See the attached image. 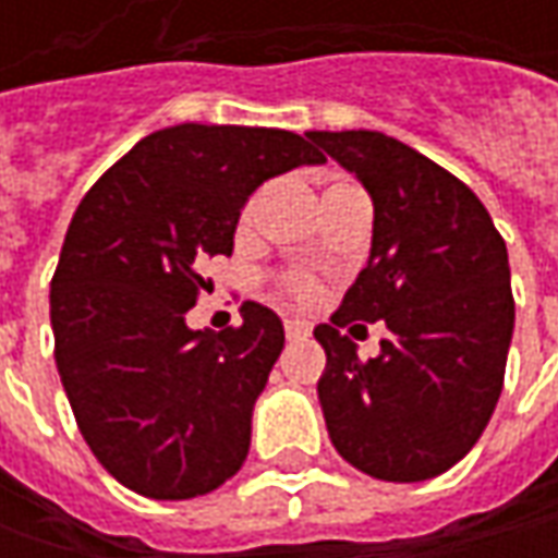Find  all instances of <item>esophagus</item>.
<instances>
[{
	"label": "esophagus",
	"mask_w": 558,
	"mask_h": 558,
	"mask_svg": "<svg viewBox=\"0 0 558 558\" xmlns=\"http://www.w3.org/2000/svg\"><path fill=\"white\" fill-rule=\"evenodd\" d=\"M311 335V326L304 323V319H286V338L289 341H301V338H307Z\"/></svg>",
	"instance_id": "34e87169"
}]
</instances>
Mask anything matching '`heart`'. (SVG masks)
Here are the masks:
<instances>
[{"label":"heart","instance_id":"heart-1","mask_svg":"<svg viewBox=\"0 0 558 558\" xmlns=\"http://www.w3.org/2000/svg\"><path fill=\"white\" fill-rule=\"evenodd\" d=\"M254 210H257V202H247L245 214H242V220H245V223L254 217ZM282 286H286V291H291V294H298V298H311L313 294L311 279H307V276H298V272L286 276V279H282Z\"/></svg>","mask_w":558,"mask_h":558}]
</instances>
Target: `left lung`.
Here are the masks:
<instances>
[{
	"mask_svg": "<svg viewBox=\"0 0 558 558\" xmlns=\"http://www.w3.org/2000/svg\"><path fill=\"white\" fill-rule=\"evenodd\" d=\"M373 198L369 260L313 335L335 450L381 482H425L475 447L504 391L515 326L504 235L469 185L373 130L307 133ZM389 326L360 361L341 328Z\"/></svg>",
	"mask_w": 558,
	"mask_h": 558,
	"instance_id": "left-lung-1",
	"label": "left lung"
}]
</instances>
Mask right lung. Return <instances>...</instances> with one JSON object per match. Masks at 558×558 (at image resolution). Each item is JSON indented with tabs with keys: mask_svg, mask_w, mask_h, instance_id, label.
Listing matches in <instances>:
<instances>
[{
	"mask_svg": "<svg viewBox=\"0 0 558 558\" xmlns=\"http://www.w3.org/2000/svg\"><path fill=\"white\" fill-rule=\"evenodd\" d=\"M323 151L289 130L180 123L133 145L86 192L52 276L54 363L80 435L123 487L189 500L232 478L254 400L282 354L276 313L185 326L207 257L232 254L239 214L264 185Z\"/></svg>",
	"mask_w": 558,
	"mask_h": 558,
	"instance_id": "1",
	"label": "right lung"
}]
</instances>
